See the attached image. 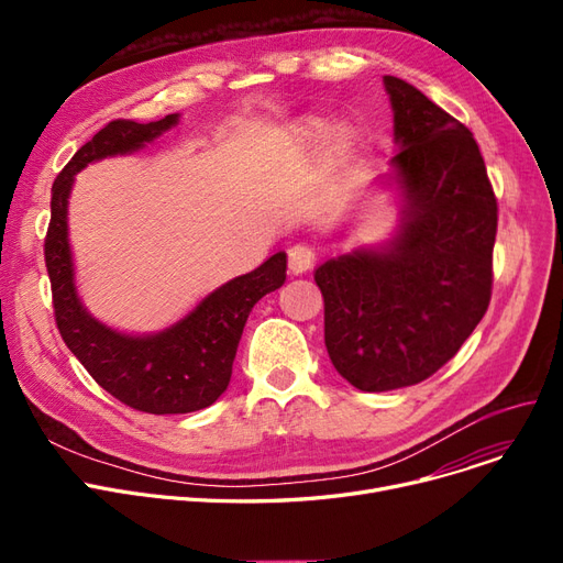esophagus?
I'll return each mask as SVG.
<instances>
[{"instance_id": "34e87169", "label": "esophagus", "mask_w": 563, "mask_h": 563, "mask_svg": "<svg viewBox=\"0 0 563 563\" xmlns=\"http://www.w3.org/2000/svg\"><path fill=\"white\" fill-rule=\"evenodd\" d=\"M314 266V251L306 244H294L289 249V272L294 276H301L306 272H310Z\"/></svg>"}]
</instances>
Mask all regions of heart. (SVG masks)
Segmentation results:
<instances>
[{"label":"heart","mask_w":563,"mask_h":563,"mask_svg":"<svg viewBox=\"0 0 563 563\" xmlns=\"http://www.w3.org/2000/svg\"><path fill=\"white\" fill-rule=\"evenodd\" d=\"M297 141L303 147L327 143L329 155L335 159H342L353 145V128L346 121H333L331 125H327V121H321L317 115H310L297 128Z\"/></svg>","instance_id":"1"}]
</instances>
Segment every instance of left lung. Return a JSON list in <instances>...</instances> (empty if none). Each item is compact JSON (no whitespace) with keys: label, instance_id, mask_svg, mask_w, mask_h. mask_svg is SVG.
Instances as JSON below:
<instances>
[{"label":"left lung","instance_id":"obj_1","mask_svg":"<svg viewBox=\"0 0 563 563\" xmlns=\"http://www.w3.org/2000/svg\"><path fill=\"white\" fill-rule=\"evenodd\" d=\"M383 86L397 155L376 185L395 194L399 221L386 242L314 269L331 363L363 393L416 386L461 349L490 301L497 232L472 132L412 84L386 75Z\"/></svg>","mask_w":563,"mask_h":563}]
</instances>
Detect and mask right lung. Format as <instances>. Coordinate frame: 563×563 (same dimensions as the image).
I'll return each mask as SVG.
<instances>
[{
	"instance_id": "1",
	"label": "right lung",
	"mask_w": 563,
	"mask_h": 563,
	"mask_svg": "<svg viewBox=\"0 0 563 563\" xmlns=\"http://www.w3.org/2000/svg\"><path fill=\"white\" fill-rule=\"evenodd\" d=\"M177 123L180 113L145 125L113 121L84 143L52 185V219L45 236L58 333L109 395L153 416L194 412L212 406L225 393L253 306L264 294L278 289L287 276V255L278 251L257 269L205 294L189 312L153 333L118 331L88 312L77 289L68 234L75 175L88 164L143 151Z\"/></svg>"
}]
</instances>
